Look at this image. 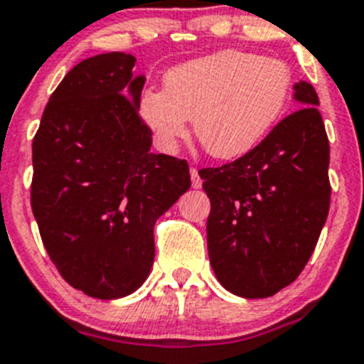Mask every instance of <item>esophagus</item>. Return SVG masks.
<instances>
[{
	"label": "esophagus",
	"instance_id": "esophagus-1",
	"mask_svg": "<svg viewBox=\"0 0 364 364\" xmlns=\"http://www.w3.org/2000/svg\"><path fill=\"white\" fill-rule=\"evenodd\" d=\"M191 178H192V186H194V188H201L203 181H201L200 173H198V168H194V166L191 168Z\"/></svg>",
	"mask_w": 364,
	"mask_h": 364
}]
</instances>
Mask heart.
<instances>
[{"instance_id": "heart-1", "label": "heart", "mask_w": 364, "mask_h": 364, "mask_svg": "<svg viewBox=\"0 0 364 364\" xmlns=\"http://www.w3.org/2000/svg\"><path fill=\"white\" fill-rule=\"evenodd\" d=\"M291 68L277 58L227 49L188 60L164 75V91L144 90L139 115L163 150L194 134L208 156L235 159L251 151L286 112Z\"/></svg>"}]
</instances>
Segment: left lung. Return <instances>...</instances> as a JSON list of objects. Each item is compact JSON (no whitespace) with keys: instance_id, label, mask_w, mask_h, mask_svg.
<instances>
[{"instance_id":"obj_1","label":"left lung","mask_w":364,"mask_h":364,"mask_svg":"<svg viewBox=\"0 0 364 364\" xmlns=\"http://www.w3.org/2000/svg\"><path fill=\"white\" fill-rule=\"evenodd\" d=\"M302 107L232 163L200 170L210 200L208 258L227 291L265 299L302 273L330 210V143L309 82Z\"/></svg>"}]
</instances>
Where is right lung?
<instances>
[{
    "label": "right lung",
    "mask_w": 364,
    "mask_h": 364,
    "mask_svg": "<svg viewBox=\"0 0 364 364\" xmlns=\"http://www.w3.org/2000/svg\"><path fill=\"white\" fill-rule=\"evenodd\" d=\"M134 65L126 53L75 65L33 141L31 207L47 255L69 286L100 300L141 287L157 218L191 188L185 159L150 151Z\"/></svg>",
    "instance_id": "add662e5"
}]
</instances>
